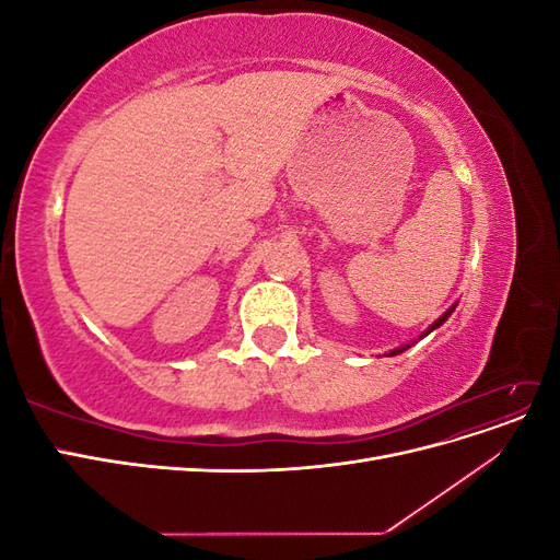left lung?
Returning a JSON list of instances; mask_svg holds the SVG:
<instances>
[{"mask_svg":"<svg viewBox=\"0 0 560 560\" xmlns=\"http://www.w3.org/2000/svg\"><path fill=\"white\" fill-rule=\"evenodd\" d=\"M455 306H457V303H453V306H451V308H448V311H446V313H444L442 317H439V319H434V322H432V325H430V327H428L425 331H422V334H420V338H425V336H428L430 331H434L436 327H442V325H444V322H446V319L451 317V313L455 311ZM411 346H413V343H411ZM411 346H401V348H397V350H389L387 354H389V358H393V354H399V352H404L406 348H411Z\"/></svg>","mask_w":560,"mask_h":560,"instance_id":"1","label":"left lung"}]
</instances>
